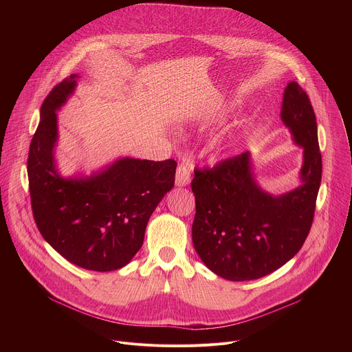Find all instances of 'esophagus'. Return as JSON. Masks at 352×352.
I'll return each mask as SVG.
<instances>
[{"label": "esophagus", "mask_w": 352, "mask_h": 352, "mask_svg": "<svg viewBox=\"0 0 352 352\" xmlns=\"http://www.w3.org/2000/svg\"><path fill=\"white\" fill-rule=\"evenodd\" d=\"M193 173V164L189 159H184L175 173V185L177 186H186L190 182V175Z\"/></svg>", "instance_id": "esophagus-1"}]
</instances>
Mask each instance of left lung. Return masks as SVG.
Segmentation results:
<instances>
[{
  "label": "left lung",
  "instance_id": "8db88e82",
  "mask_svg": "<svg viewBox=\"0 0 352 352\" xmlns=\"http://www.w3.org/2000/svg\"><path fill=\"white\" fill-rule=\"evenodd\" d=\"M280 117L304 148L295 189L266 192L255 178L249 152L212 170H196L190 184L195 250L208 269L230 281L256 280L280 269L302 248L314 221L322 155L312 104L296 82L284 90Z\"/></svg>",
  "mask_w": 352,
  "mask_h": 352
}]
</instances>
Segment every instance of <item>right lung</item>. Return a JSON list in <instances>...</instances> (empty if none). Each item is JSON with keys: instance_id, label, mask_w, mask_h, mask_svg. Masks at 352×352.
<instances>
[{"instance_id": "obj_1", "label": "right lung", "mask_w": 352, "mask_h": 352, "mask_svg": "<svg viewBox=\"0 0 352 352\" xmlns=\"http://www.w3.org/2000/svg\"><path fill=\"white\" fill-rule=\"evenodd\" d=\"M78 79L74 74L58 83L41 104L28 159L32 210L43 238L68 262L113 272L138 254L150 216L174 186L177 163L121 157L90 175L63 177L57 111Z\"/></svg>"}]
</instances>
